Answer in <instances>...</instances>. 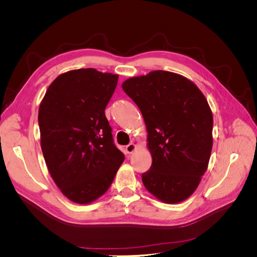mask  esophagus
I'll list each match as a JSON object with an SVG mask.
<instances>
[{"label":"esophagus","instance_id":"34e87169","mask_svg":"<svg viewBox=\"0 0 257 257\" xmlns=\"http://www.w3.org/2000/svg\"><path fill=\"white\" fill-rule=\"evenodd\" d=\"M136 149V146L134 144H128L126 147H125V150L127 153H133Z\"/></svg>","mask_w":257,"mask_h":257}]
</instances>
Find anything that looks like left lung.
<instances>
[{"mask_svg":"<svg viewBox=\"0 0 257 257\" xmlns=\"http://www.w3.org/2000/svg\"><path fill=\"white\" fill-rule=\"evenodd\" d=\"M122 89L144 116L152 165L145 188L160 200L177 204L197 189L212 150L213 116L206 97L191 80L154 71L130 78Z\"/></svg>","mask_w":257,"mask_h":257,"instance_id":"obj_1","label":"left lung"}]
</instances>
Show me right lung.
Returning <instances> with one entry per match:
<instances>
[{"mask_svg": "<svg viewBox=\"0 0 257 257\" xmlns=\"http://www.w3.org/2000/svg\"><path fill=\"white\" fill-rule=\"evenodd\" d=\"M118 77L94 68L66 72L52 81L40 105L46 165L74 203L90 204L102 196L124 161L105 115Z\"/></svg>", "mask_w": 257, "mask_h": 257, "instance_id": "obj_1", "label": "right lung"}]
</instances>
